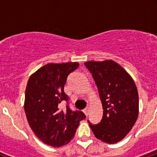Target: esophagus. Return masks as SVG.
<instances>
[{"label": "esophagus", "mask_w": 157, "mask_h": 157, "mask_svg": "<svg viewBox=\"0 0 157 157\" xmlns=\"http://www.w3.org/2000/svg\"><path fill=\"white\" fill-rule=\"evenodd\" d=\"M90 107H87L86 109L85 110L83 111V112H84V113H85V115H86V116L89 115V112H90Z\"/></svg>", "instance_id": "esophagus-1"}]
</instances>
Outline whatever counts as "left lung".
Returning a JSON list of instances; mask_svg holds the SVG:
<instances>
[{"label": "left lung", "instance_id": "obj_1", "mask_svg": "<svg viewBox=\"0 0 157 157\" xmlns=\"http://www.w3.org/2000/svg\"><path fill=\"white\" fill-rule=\"evenodd\" d=\"M84 64L92 74L103 108L101 122L89 126L99 140L117 143L125 138L138 119L139 100L135 82L121 65L112 59L91 60Z\"/></svg>", "mask_w": 157, "mask_h": 157}]
</instances>
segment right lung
<instances>
[{"label": "right lung", "instance_id": "obj_1", "mask_svg": "<svg viewBox=\"0 0 157 157\" xmlns=\"http://www.w3.org/2000/svg\"><path fill=\"white\" fill-rule=\"evenodd\" d=\"M77 62L47 63L29 78L25 91L24 111L30 128L37 138L52 147H60L73 139L81 120L80 111L62 110L68 97L63 92L67 78L78 67Z\"/></svg>", "mask_w": 157, "mask_h": 157}]
</instances>
